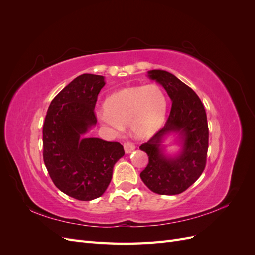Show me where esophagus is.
<instances>
[{
    "label": "esophagus",
    "mask_w": 255,
    "mask_h": 255,
    "mask_svg": "<svg viewBox=\"0 0 255 255\" xmlns=\"http://www.w3.org/2000/svg\"><path fill=\"white\" fill-rule=\"evenodd\" d=\"M123 146H125L126 153H130L135 150V144L130 141H126L125 143H123Z\"/></svg>",
    "instance_id": "1"
}]
</instances>
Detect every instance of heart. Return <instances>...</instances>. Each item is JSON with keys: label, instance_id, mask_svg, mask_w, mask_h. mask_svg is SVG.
Masks as SVG:
<instances>
[{"label": "heart", "instance_id": "obj_1", "mask_svg": "<svg viewBox=\"0 0 255 255\" xmlns=\"http://www.w3.org/2000/svg\"><path fill=\"white\" fill-rule=\"evenodd\" d=\"M167 110V100L158 85L123 89L105 101L102 122L116 132L122 126L129 125L138 138H148L156 132L163 122Z\"/></svg>", "mask_w": 255, "mask_h": 255}]
</instances>
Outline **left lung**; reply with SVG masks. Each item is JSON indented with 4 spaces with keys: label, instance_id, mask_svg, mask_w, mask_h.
Segmentation results:
<instances>
[{
    "label": "left lung",
    "instance_id": "obj_1",
    "mask_svg": "<svg viewBox=\"0 0 255 255\" xmlns=\"http://www.w3.org/2000/svg\"><path fill=\"white\" fill-rule=\"evenodd\" d=\"M149 76L163 85L172 106L164 127L139 146L149 156V164L140 177L155 194L179 195L199 179L205 168L208 149L206 113L196 92L172 73L151 70ZM171 131L180 132L183 139V150L175 159L166 158L160 148L162 137Z\"/></svg>",
    "mask_w": 255,
    "mask_h": 255
}]
</instances>
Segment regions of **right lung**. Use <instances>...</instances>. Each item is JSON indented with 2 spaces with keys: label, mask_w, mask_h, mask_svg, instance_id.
Segmentation results:
<instances>
[{
  "label": "right lung",
  "mask_w": 255,
  "mask_h": 255,
  "mask_svg": "<svg viewBox=\"0 0 255 255\" xmlns=\"http://www.w3.org/2000/svg\"><path fill=\"white\" fill-rule=\"evenodd\" d=\"M105 85L102 75L84 73L52 100L42 129L43 160L55 186L81 201L101 197L123 146L100 138H82L96 126L95 107Z\"/></svg>",
  "instance_id": "add662e5"
}]
</instances>
